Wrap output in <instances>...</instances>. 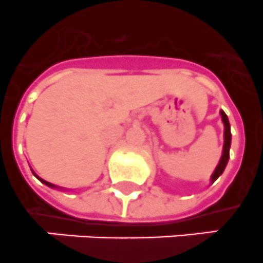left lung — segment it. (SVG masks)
Returning <instances> with one entry per match:
<instances>
[{"label": "left lung", "mask_w": 263, "mask_h": 263, "mask_svg": "<svg viewBox=\"0 0 263 263\" xmlns=\"http://www.w3.org/2000/svg\"><path fill=\"white\" fill-rule=\"evenodd\" d=\"M220 114H221V119H223L224 123V148H223V156L220 158V162L217 165V167L215 169L214 174L211 177V182H215L217 178H219L221 174H223L224 169H226L227 164H228V160H229V148H231V139H232V135H231V126H229V120L227 114L224 112L223 110L220 111Z\"/></svg>", "instance_id": "8db88e82"}]
</instances>
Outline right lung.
Instances as JSON below:
<instances>
[{"instance_id": "right-lung-1", "label": "right lung", "mask_w": 263, "mask_h": 263, "mask_svg": "<svg viewBox=\"0 0 263 263\" xmlns=\"http://www.w3.org/2000/svg\"><path fill=\"white\" fill-rule=\"evenodd\" d=\"M36 177H37V176H36ZM37 178H39V177H37ZM39 179H40V181H42V182H43V183H46L47 186H49V187H53V184H52V183H49V182L44 181V179H42V178H39Z\"/></svg>"}]
</instances>
